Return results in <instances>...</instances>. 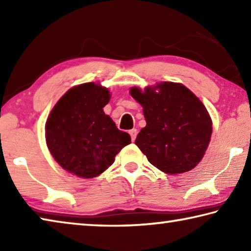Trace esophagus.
Returning a JSON list of instances; mask_svg holds the SVG:
<instances>
[{"mask_svg":"<svg viewBox=\"0 0 251 251\" xmlns=\"http://www.w3.org/2000/svg\"><path fill=\"white\" fill-rule=\"evenodd\" d=\"M129 135H130V137H131V141L135 142L136 136H137V129H135V128L130 129V130H129Z\"/></svg>","mask_w":251,"mask_h":251,"instance_id":"obj_1","label":"esophagus"}]
</instances>
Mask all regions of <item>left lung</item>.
<instances>
[{
  "label": "left lung",
  "instance_id": "8db88e82",
  "mask_svg": "<svg viewBox=\"0 0 251 251\" xmlns=\"http://www.w3.org/2000/svg\"><path fill=\"white\" fill-rule=\"evenodd\" d=\"M143 106L146 126L135 144L148 161L166 174L192 171L209 145L212 123L207 109L192 91L179 83L161 82L144 92L130 88Z\"/></svg>",
  "mask_w": 251,
  "mask_h": 251
}]
</instances>
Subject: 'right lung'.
I'll use <instances>...</instances> for the list:
<instances>
[{"label": "right lung", "mask_w": 251, "mask_h": 251, "mask_svg": "<svg viewBox=\"0 0 251 251\" xmlns=\"http://www.w3.org/2000/svg\"><path fill=\"white\" fill-rule=\"evenodd\" d=\"M107 88L85 83L67 91L50 113L45 124L46 144L54 159L75 176L100 175L115 160L130 136L120 130L104 106Z\"/></svg>", "instance_id": "right-lung-1"}]
</instances>
